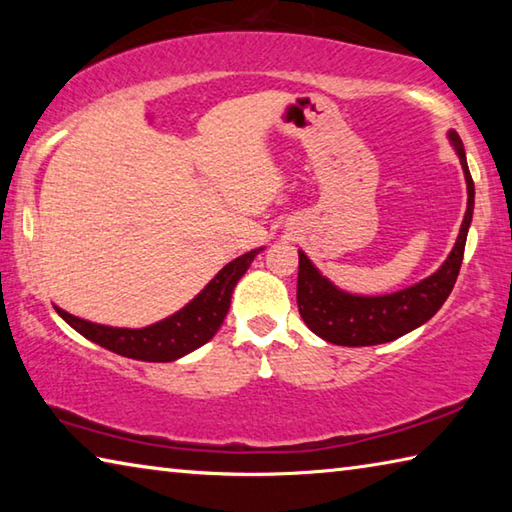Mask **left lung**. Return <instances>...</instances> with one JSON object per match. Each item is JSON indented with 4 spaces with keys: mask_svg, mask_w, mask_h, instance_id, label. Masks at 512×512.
<instances>
[{
    "mask_svg": "<svg viewBox=\"0 0 512 512\" xmlns=\"http://www.w3.org/2000/svg\"><path fill=\"white\" fill-rule=\"evenodd\" d=\"M449 142H452L465 173L467 210L452 253L436 273L424 277L422 282L409 289L386 293V296H354V293L334 287L325 275H320L302 250L298 253V309L305 325L323 341L348 345V348L395 341L427 323L452 293L458 271H461L467 230L472 223L474 180L467 169L463 142L456 131H449Z\"/></svg>",
    "mask_w": 512,
    "mask_h": 512,
    "instance_id": "obj_1",
    "label": "left lung"
}]
</instances>
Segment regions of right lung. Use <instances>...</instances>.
I'll list each match as a JSON object with an SVG mask.
<instances>
[{"label": "right lung", "mask_w": 512, "mask_h": 512, "mask_svg": "<svg viewBox=\"0 0 512 512\" xmlns=\"http://www.w3.org/2000/svg\"><path fill=\"white\" fill-rule=\"evenodd\" d=\"M262 250L264 248H255L246 255L232 259L230 264H225L214 275V280H210V284L189 305L149 327H108L76 318L60 307H56V311L67 325H72L85 339H90L92 343H97L110 352L121 354V357L160 363L176 361L185 357V354L194 352L196 348H201V345H205L219 332L223 318L230 309V298L239 277L248 271V266L253 264V259Z\"/></svg>", "instance_id": "add662e5"}]
</instances>
